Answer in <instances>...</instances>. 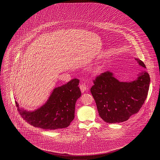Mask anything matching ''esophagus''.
<instances>
[{"mask_svg":"<svg viewBox=\"0 0 160 160\" xmlns=\"http://www.w3.org/2000/svg\"><path fill=\"white\" fill-rule=\"evenodd\" d=\"M79 88H80V89H81V91L82 93H84V92H85L87 91V87H86V86L85 85V84H80V86H79Z\"/></svg>","mask_w":160,"mask_h":160,"instance_id":"esophagus-1","label":"esophagus"}]
</instances>
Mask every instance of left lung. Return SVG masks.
<instances>
[{"mask_svg":"<svg viewBox=\"0 0 160 160\" xmlns=\"http://www.w3.org/2000/svg\"><path fill=\"white\" fill-rule=\"evenodd\" d=\"M138 65L145 68L143 62L135 58ZM137 79L131 82H121L109 71L101 74L93 81L91 89L101 118L108 123L127 121L137 113L147 98L150 78L143 71Z\"/></svg>","mask_w":160,"mask_h":160,"instance_id":"8db88e82","label":"left lung"}]
</instances>
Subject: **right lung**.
<instances>
[{
    "label": "right lung",
    "instance_id": "add662e5",
    "mask_svg": "<svg viewBox=\"0 0 160 160\" xmlns=\"http://www.w3.org/2000/svg\"><path fill=\"white\" fill-rule=\"evenodd\" d=\"M79 83V79H73L55 88L46 103L34 111L20 107L16 101L18 111L24 120L34 127L47 130L66 128L74 118L76 102L81 95Z\"/></svg>",
    "mask_w": 160,
    "mask_h": 160
}]
</instances>
